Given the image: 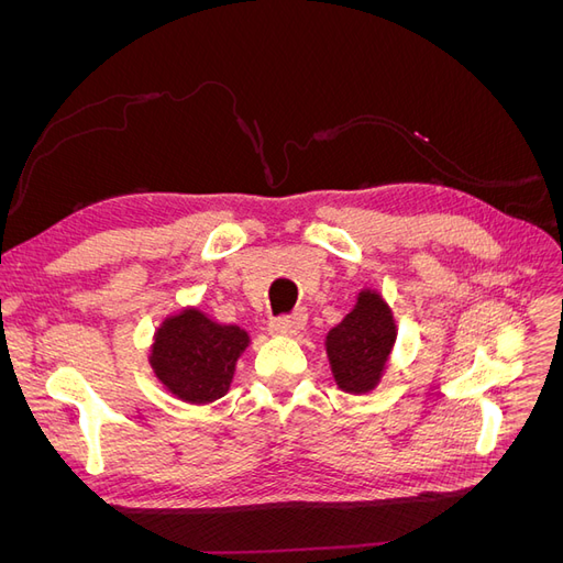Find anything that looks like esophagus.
I'll use <instances>...</instances> for the list:
<instances>
[{
    "label": "esophagus",
    "mask_w": 563,
    "mask_h": 563,
    "mask_svg": "<svg viewBox=\"0 0 563 563\" xmlns=\"http://www.w3.org/2000/svg\"><path fill=\"white\" fill-rule=\"evenodd\" d=\"M302 327H305V314L296 312V314H284V317L272 319L269 331L275 335H296Z\"/></svg>",
    "instance_id": "esophagus-1"
}]
</instances>
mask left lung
<instances>
[{"instance_id":"obj_1","label":"left lung","mask_w":563,"mask_h":563,"mask_svg":"<svg viewBox=\"0 0 563 563\" xmlns=\"http://www.w3.org/2000/svg\"><path fill=\"white\" fill-rule=\"evenodd\" d=\"M397 327L376 291H362L354 310L327 335V352L340 389L362 395L378 385Z\"/></svg>"}]
</instances>
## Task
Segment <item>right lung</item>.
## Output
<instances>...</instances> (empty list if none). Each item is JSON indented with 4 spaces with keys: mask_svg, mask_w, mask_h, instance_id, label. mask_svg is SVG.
Masks as SVG:
<instances>
[{
    "mask_svg": "<svg viewBox=\"0 0 563 563\" xmlns=\"http://www.w3.org/2000/svg\"><path fill=\"white\" fill-rule=\"evenodd\" d=\"M246 347L244 329L216 323L199 310H183L162 323L150 364L178 399L211 404L230 389L236 360Z\"/></svg>",
    "mask_w": 563,
    "mask_h": 563,
    "instance_id": "obj_1",
    "label": "right lung"
}]
</instances>
